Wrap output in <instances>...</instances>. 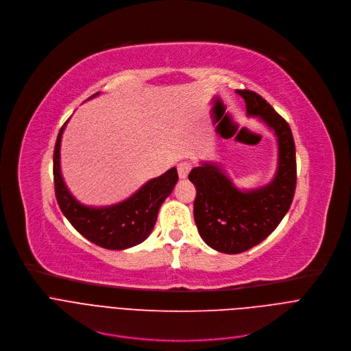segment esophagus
I'll use <instances>...</instances> for the list:
<instances>
[{"mask_svg":"<svg viewBox=\"0 0 351 351\" xmlns=\"http://www.w3.org/2000/svg\"><path fill=\"white\" fill-rule=\"evenodd\" d=\"M191 169H192V165H191V163H188V162H181V163L177 166V170H178V176H180V178L185 180V178L188 177V174H189Z\"/></svg>","mask_w":351,"mask_h":351,"instance_id":"1","label":"esophagus"}]
</instances>
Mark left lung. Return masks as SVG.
<instances>
[{"label": "left lung", "mask_w": 351, "mask_h": 351, "mask_svg": "<svg viewBox=\"0 0 351 351\" xmlns=\"http://www.w3.org/2000/svg\"><path fill=\"white\" fill-rule=\"evenodd\" d=\"M247 116L260 119L276 136L278 162L272 180L241 189L221 163L200 162L188 178L196 188L193 217L199 235L212 249L242 253L263 242L282 221L296 189V149L289 124L258 94L238 90Z\"/></svg>", "instance_id": "8db88e82"}]
</instances>
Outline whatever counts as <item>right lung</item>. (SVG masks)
<instances>
[{"mask_svg": "<svg viewBox=\"0 0 351 351\" xmlns=\"http://www.w3.org/2000/svg\"><path fill=\"white\" fill-rule=\"evenodd\" d=\"M67 121L58 134L53 151L55 195L62 213L84 238L104 249L124 250L144 242L156 224L160 206L178 181L177 169L149 180L119 203L99 207L83 204L70 193L60 171V141Z\"/></svg>", "mask_w": 351, "mask_h": 351, "instance_id": "obj_1", "label": "right lung"}]
</instances>
